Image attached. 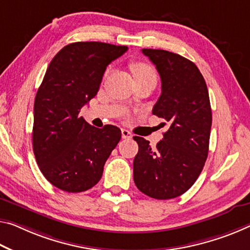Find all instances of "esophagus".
I'll return each instance as SVG.
<instances>
[{
  "label": "esophagus",
  "mask_w": 250,
  "mask_h": 250,
  "mask_svg": "<svg viewBox=\"0 0 250 250\" xmlns=\"http://www.w3.org/2000/svg\"><path fill=\"white\" fill-rule=\"evenodd\" d=\"M121 134H122V138H124V139H131V138H132V133L128 131L126 129H122Z\"/></svg>",
  "instance_id": "esophagus-1"
}]
</instances>
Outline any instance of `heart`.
Masks as SVG:
<instances>
[{"label":"heart","instance_id":"b5f03b06","mask_svg":"<svg viewBox=\"0 0 250 250\" xmlns=\"http://www.w3.org/2000/svg\"><path fill=\"white\" fill-rule=\"evenodd\" d=\"M109 72V70L106 71V73ZM132 72L133 75L136 79H139V78H146V77H154L156 78V72H154V70L152 66H150L149 64H146V63H134L132 64Z\"/></svg>","mask_w":250,"mask_h":250}]
</instances>
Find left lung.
Instances as JSON below:
<instances>
[{
	"mask_svg": "<svg viewBox=\"0 0 250 250\" xmlns=\"http://www.w3.org/2000/svg\"><path fill=\"white\" fill-rule=\"evenodd\" d=\"M142 53L161 79L152 113L169 128L154 149L148 140L133 137L139 146L133 180L145 195L171 199L195 184L208 157L212 121L209 93L203 74L188 59L166 50L142 49Z\"/></svg>",
	"mask_w": 250,
	"mask_h": 250,
	"instance_id": "8db88e82",
	"label": "left lung"
}]
</instances>
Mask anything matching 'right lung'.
<instances>
[{
  "instance_id": "add662e5",
  "label": "right lung",
  "mask_w": 250,
  "mask_h": 250,
  "mask_svg": "<svg viewBox=\"0 0 250 250\" xmlns=\"http://www.w3.org/2000/svg\"><path fill=\"white\" fill-rule=\"evenodd\" d=\"M128 47L104 42L65 45L50 62L35 96L33 151L46 180L68 192L85 191L101 179L121 130L102 129L80 117L97 96L108 64Z\"/></svg>"
}]
</instances>
